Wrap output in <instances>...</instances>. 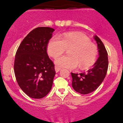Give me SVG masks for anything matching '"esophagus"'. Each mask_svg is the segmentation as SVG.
Here are the masks:
<instances>
[{
  "mask_svg": "<svg viewBox=\"0 0 123 123\" xmlns=\"http://www.w3.org/2000/svg\"><path fill=\"white\" fill-rule=\"evenodd\" d=\"M55 69L56 73H58V72H59V71L61 70V68H59V67H58L56 66L55 67Z\"/></svg>",
  "mask_w": 123,
  "mask_h": 123,
  "instance_id": "34e87169",
  "label": "esophagus"
}]
</instances>
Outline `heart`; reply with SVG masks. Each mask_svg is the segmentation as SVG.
<instances>
[{"mask_svg": "<svg viewBox=\"0 0 123 123\" xmlns=\"http://www.w3.org/2000/svg\"><path fill=\"white\" fill-rule=\"evenodd\" d=\"M68 50L69 55H62L55 59V63L59 67L74 69L79 65L80 69L90 67L96 61L97 47L89 38L80 32H68L58 36L52 37L48 44V52L56 58Z\"/></svg>", "mask_w": 123, "mask_h": 123, "instance_id": "1", "label": "heart"}]
</instances>
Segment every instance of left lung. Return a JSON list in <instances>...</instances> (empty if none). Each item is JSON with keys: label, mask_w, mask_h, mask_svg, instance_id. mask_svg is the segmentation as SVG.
Returning <instances> with one entry per match:
<instances>
[{"label": "left lung", "mask_w": 123, "mask_h": 123, "mask_svg": "<svg viewBox=\"0 0 123 123\" xmlns=\"http://www.w3.org/2000/svg\"><path fill=\"white\" fill-rule=\"evenodd\" d=\"M94 38L97 43L99 56L93 67L86 73H71L73 89L83 95L90 93L98 89L104 81L108 67V53L105 46L97 36L95 35Z\"/></svg>", "instance_id": "8db88e82"}]
</instances>
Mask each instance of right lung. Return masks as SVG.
<instances>
[{
    "mask_svg": "<svg viewBox=\"0 0 123 123\" xmlns=\"http://www.w3.org/2000/svg\"><path fill=\"white\" fill-rule=\"evenodd\" d=\"M54 31L45 27L33 30L24 38L16 53V80L22 90L31 98H42L52 89L56 73L47 54V46Z\"/></svg>",
    "mask_w": 123,
    "mask_h": 123,
    "instance_id": "obj_1",
    "label": "right lung"
}]
</instances>
